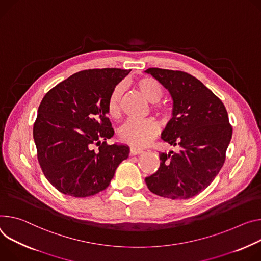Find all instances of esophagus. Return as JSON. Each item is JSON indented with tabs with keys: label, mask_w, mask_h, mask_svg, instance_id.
Segmentation results:
<instances>
[{
	"label": "esophagus",
	"mask_w": 261,
	"mask_h": 261,
	"mask_svg": "<svg viewBox=\"0 0 261 261\" xmlns=\"http://www.w3.org/2000/svg\"><path fill=\"white\" fill-rule=\"evenodd\" d=\"M144 151L141 150V149H138V148H136V147H130V154L131 155H139V154H141L143 153Z\"/></svg>",
	"instance_id": "esophagus-1"
}]
</instances>
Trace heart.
<instances>
[{
  "mask_svg": "<svg viewBox=\"0 0 261 261\" xmlns=\"http://www.w3.org/2000/svg\"><path fill=\"white\" fill-rule=\"evenodd\" d=\"M136 87L139 91L144 94V97L153 104V109L156 110L161 115H168L169 108L168 106L159 103L163 97V87L162 85L151 77H144L136 82ZM124 89L121 85L114 87L111 91L107 101V111L108 114L117 118L121 115V102L123 97ZM159 125L152 118L147 120H130L128 121L120 130V138L122 141L132 145L134 147H145L150 141L158 134Z\"/></svg>",
  "mask_w": 261,
  "mask_h": 261,
  "instance_id": "heart-1",
  "label": "heart"
}]
</instances>
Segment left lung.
<instances>
[{
    "mask_svg": "<svg viewBox=\"0 0 261 261\" xmlns=\"http://www.w3.org/2000/svg\"><path fill=\"white\" fill-rule=\"evenodd\" d=\"M146 72L167 88L173 117L162 139L177 151L160 153L158 171L146 178L150 191L172 200L197 196L223 168L232 126L223 102L200 80L182 70L150 67Z\"/></svg>",
    "mask_w": 261,
    "mask_h": 261,
    "instance_id": "8db88e82",
    "label": "left lung"
}]
</instances>
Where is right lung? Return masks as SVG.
Returning a JSON list of instances; mask_svg holds the SVG:
<instances>
[{
	"instance_id": "right-lung-1",
	"label": "right lung",
	"mask_w": 261,
	"mask_h": 261,
	"mask_svg": "<svg viewBox=\"0 0 261 261\" xmlns=\"http://www.w3.org/2000/svg\"><path fill=\"white\" fill-rule=\"evenodd\" d=\"M130 69L78 72L45 93L33 126L40 169L60 193L77 198L108 187L129 148L108 145L113 129L107 116L111 91Z\"/></svg>"
}]
</instances>
